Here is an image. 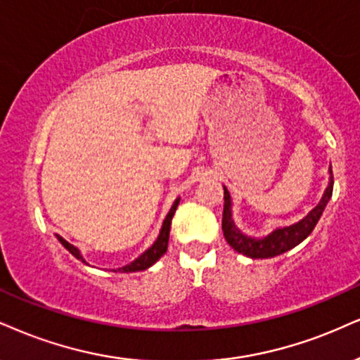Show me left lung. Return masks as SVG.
<instances>
[{
	"label": "left lung",
	"mask_w": 360,
	"mask_h": 360,
	"mask_svg": "<svg viewBox=\"0 0 360 360\" xmlns=\"http://www.w3.org/2000/svg\"><path fill=\"white\" fill-rule=\"evenodd\" d=\"M330 172V181L329 187H327L326 193H323L322 200L319 205L314 208L310 214L305 217L304 220H300L299 224L290 225V227L277 229L272 232L269 237L262 238V240H255V238L247 237L240 230L235 227L232 220V202H230V193L227 188H224V219H221V230H224L225 240L229 242V245L237 250L238 254H243L250 259H270V257L281 255L283 252L290 250L295 245H299L300 242L305 240L309 237L310 232L316 229L319 219H321L323 208H326L327 202L332 197V188H334V175H332V167L329 168Z\"/></svg>",
	"instance_id": "1"
}]
</instances>
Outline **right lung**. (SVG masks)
Listing matches in <instances>:
<instances>
[{
    "instance_id": "1",
    "label": "right lung",
    "mask_w": 360,
    "mask_h": 360,
    "mask_svg": "<svg viewBox=\"0 0 360 360\" xmlns=\"http://www.w3.org/2000/svg\"><path fill=\"white\" fill-rule=\"evenodd\" d=\"M179 202H180V200H179V198H176L175 203H173L172 208H170V212H168L167 219H165V221H163V227H162V230H160V235H158L157 242H155L153 245L148 248V250L143 252V254H141V255L139 257V259L133 260L131 264H128V265H125V267L118 269V272H139V270H145V269H148L150 265H153L155 262H157V260L160 259V257L165 254L167 248H168V237H170L172 219H173V214H175L176 207H179ZM56 237H58V240L61 242V245H63V247L66 248V250L70 252V254L77 257L78 260H82L83 264H86L85 259H83L82 254H79V250H78L77 247L72 245V243L66 242L65 238L60 237V235H56ZM115 272H117V270H115Z\"/></svg>"
}]
</instances>
